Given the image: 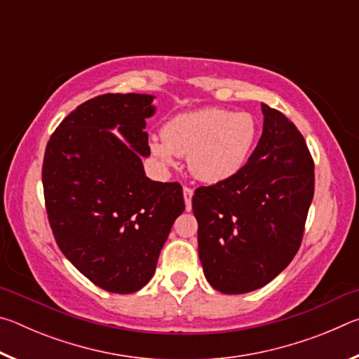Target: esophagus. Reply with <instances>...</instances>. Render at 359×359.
<instances>
[{
	"label": "esophagus",
	"instance_id": "1",
	"mask_svg": "<svg viewBox=\"0 0 359 359\" xmlns=\"http://www.w3.org/2000/svg\"><path fill=\"white\" fill-rule=\"evenodd\" d=\"M191 196H193V188L185 185V187H184V199H185L187 210L191 209Z\"/></svg>",
	"mask_w": 359,
	"mask_h": 359
}]
</instances>
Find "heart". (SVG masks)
Returning <instances> with one entry per match:
<instances>
[{
	"instance_id": "heart-1",
	"label": "heart",
	"mask_w": 359,
	"mask_h": 359,
	"mask_svg": "<svg viewBox=\"0 0 359 359\" xmlns=\"http://www.w3.org/2000/svg\"><path fill=\"white\" fill-rule=\"evenodd\" d=\"M257 137L252 114L205 107L166 121L161 139L150 142V151L166 165L174 155L188 156L194 177L217 184L234 177L247 165Z\"/></svg>"
}]
</instances>
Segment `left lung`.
<instances>
[{"label": "left lung", "instance_id": "8db88e82", "mask_svg": "<svg viewBox=\"0 0 359 359\" xmlns=\"http://www.w3.org/2000/svg\"><path fill=\"white\" fill-rule=\"evenodd\" d=\"M261 109L263 135L247 165L191 199L204 276L224 294L264 287L291 263L313 198V158L299 130L277 109Z\"/></svg>", "mask_w": 359, "mask_h": 359}]
</instances>
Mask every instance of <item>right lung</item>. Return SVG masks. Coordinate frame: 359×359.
<instances>
[{
  "label": "right lung",
  "mask_w": 359,
  "mask_h": 359,
  "mask_svg": "<svg viewBox=\"0 0 359 359\" xmlns=\"http://www.w3.org/2000/svg\"><path fill=\"white\" fill-rule=\"evenodd\" d=\"M151 101L150 95L106 93L82 102L52 133L42 163L47 218L60 250L111 293L147 285L185 210L179 182L145 177ZM117 124L126 142L108 131Z\"/></svg>",
  "instance_id": "add662e5"
}]
</instances>
